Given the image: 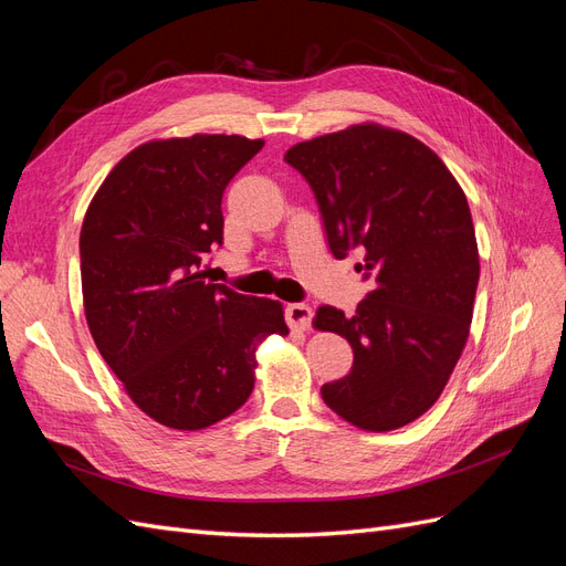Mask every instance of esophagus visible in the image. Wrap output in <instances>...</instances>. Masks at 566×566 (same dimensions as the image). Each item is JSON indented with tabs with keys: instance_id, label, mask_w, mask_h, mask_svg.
<instances>
[{
	"instance_id": "1",
	"label": "esophagus",
	"mask_w": 566,
	"mask_h": 566,
	"mask_svg": "<svg viewBox=\"0 0 566 566\" xmlns=\"http://www.w3.org/2000/svg\"><path fill=\"white\" fill-rule=\"evenodd\" d=\"M314 312L310 304H287L285 306V321L293 331H310Z\"/></svg>"
}]
</instances>
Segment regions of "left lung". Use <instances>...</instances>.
Wrapping results in <instances>:
<instances>
[{"label": "left lung", "instance_id": "left-lung-1", "mask_svg": "<svg viewBox=\"0 0 566 566\" xmlns=\"http://www.w3.org/2000/svg\"><path fill=\"white\" fill-rule=\"evenodd\" d=\"M285 163L310 181L335 260L364 252L373 290L354 316L318 306L316 331L347 337L349 375L321 387L339 418L389 432L441 397L470 335L479 250L470 205L416 136L361 123L295 144Z\"/></svg>", "mask_w": 566, "mask_h": 566}]
</instances>
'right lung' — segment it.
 <instances>
[{"instance_id": "obj_1", "label": "right lung", "mask_w": 566, "mask_h": 566, "mask_svg": "<svg viewBox=\"0 0 566 566\" xmlns=\"http://www.w3.org/2000/svg\"><path fill=\"white\" fill-rule=\"evenodd\" d=\"M262 139L193 134L129 150L80 233L90 333L129 399L172 430H205L254 387L256 347L287 335L283 304L208 281L221 196Z\"/></svg>"}]
</instances>
